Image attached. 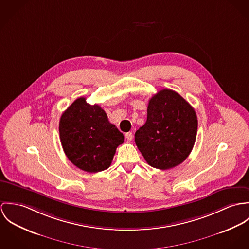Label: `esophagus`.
<instances>
[{
    "mask_svg": "<svg viewBox=\"0 0 249 249\" xmlns=\"http://www.w3.org/2000/svg\"><path fill=\"white\" fill-rule=\"evenodd\" d=\"M125 137L127 138V140L128 141H131L132 139H133V133L132 132H129V133H126V135H125Z\"/></svg>",
    "mask_w": 249,
    "mask_h": 249,
    "instance_id": "esophagus-1",
    "label": "esophagus"
}]
</instances>
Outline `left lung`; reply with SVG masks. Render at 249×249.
Instances as JSON below:
<instances>
[{
  "instance_id": "left-lung-1",
  "label": "left lung",
  "mask_w": 249,
  "mask_h": 249,
  "mask_svg": "<svg viewBox=\"0 0 249 249\" xmlns=\"http://www.w3.org/2000/svg\"><path fill=\"white\" fill-rule=\"evenodd\" d=\"M196 131L193 107L178 92L164 89L150 99L146 123L136 132L135 141L149 165L167 170L187 159Z\"/></svg>"
}]
</instances>
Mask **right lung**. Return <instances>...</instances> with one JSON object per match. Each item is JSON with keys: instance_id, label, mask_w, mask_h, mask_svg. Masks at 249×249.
Returning <instances> with one entry per match:
<instances>
[{"instance_id": "obj_1", "label": "right lung", "mask_w": 249, "mask_h": 249, "mask_svg": "<svg viewBox=\"0 0 249 249\" xmlns=\"http://www.w3.org/2000/svg\"><path fill=\"white\" fill-rule=\"evenodd\" d=\"M63 150L73 165L96 173L111 165L116 148L124 136L110 123L105 111L77 98L63 112L59 122Z\"/></svg>"}]
</instances>
